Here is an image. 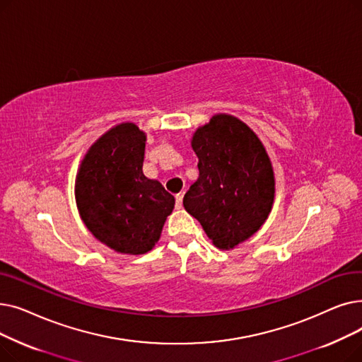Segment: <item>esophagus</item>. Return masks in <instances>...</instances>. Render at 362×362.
<instances>
[{"label": "esophagus", "mask_w": 362, "mask_h": 362, "mask_svg": "<svg viewBox=\"0 0 362 362\" xmlns=\"http://www.w3.org/2000/svg\"><path fill=\"white\" fill-rule=\"evenodd\" d=\"M182 197H184V194H177V196H175L177 209H181V208H182Z\"/></svg>", "instance_id": "esophagus-1"}]
</instances>
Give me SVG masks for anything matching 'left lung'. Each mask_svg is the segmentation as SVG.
Masks as SVG:
<instances>
[{
  "instance_id": "obj_1",
  "label": "left lung",
  "mask_w": 362,
  "mask_h": 362,
  "mask_svg": "<svg viewBox=\"0 0 362 362\" xmlns=\"http://www.w3.org/2000/svg\"><path fill=\"white\" fill-rule=\"evenodd\" d=\"M199 180L184 196L194 216L219 249L228 250L261 228L274 202V174L256 134L242 120L216 115L192 141Z\"/></svg>"
}]
</instances>
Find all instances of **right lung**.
Wrapping results in <instances>:
<instances>
[{"mask_svg": "<svg viewBox=\"0 0 362 362\" xmlns=\"http://www.w3.org/2000/svg\"><path fill=\"white\" fill-rule=\"evenodd\" d=\"M146 135L117 125L94 143L76 178V202L87 228L110 249L141 255L159 242L175 199L143 172Z\"/></svg>", "mask_w": 362, "mask_h": 362, "instance_id": "obj_1", "label": "right lung"}]
</instances>
